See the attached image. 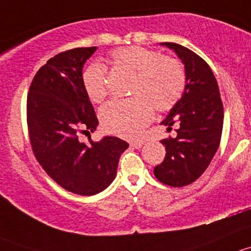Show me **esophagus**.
<instances>
[{
    "mask_svg": "<svg viewBox=\"0 0 251 251\" xmlns=\"http://www.w3.org/2000/svg\"><path fill=\"white\" fill-rule=\"evenodd\" d=\"M143 145H144V140L130 141V146L134 147V149H140V147H143Z\"/></svg>",
    "mask_w": 251,
    "mask_h": 251,
    "instance_id": "34e87169",
    "label": "esophagus"
}]
</instances>
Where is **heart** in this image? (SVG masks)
Wrapping results in <instances>:
<instances>
[{
	"mask_svg": "<svg viewBox=\"0 0 251 251\" xmlns=\"http://www.w3.org/2000/svg\"><path fill=\"white\" fill-rule=\"evenodd\" d=\"M117 65L135 74L130 87L131 98L107 102L99 113L105 131L133 139L149 125L154 110H170L181 99L186 87V72L176 58L140 46H129L112 51ZM82 84L89 99L101 102L107 95L106 69L90 64L82 74Z\"/></svg>",
	"mask_w": 251,
	"mask_h": 251,
	"instance_id": "1",
	"label": "heart"
}]
</instances>
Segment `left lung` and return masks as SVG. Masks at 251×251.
Returning a JSON list of instances; mask_svg holds the SVG:
<instances>
[{"instance_id":"left-lung-1","label":"left lung","mask_w":251,"mask_h":251,"mask_svg":"<svg viewBox=\"0 0 251 251\" xmlns=\"http://www.w3.org/2000/svg\"><path fill=\"white\" fill-rule=\"evenodd\" d=\"M185 65L186 87L181 99L162 122L168 131L177 125L176 136L163 139L164 161L153 174L164 185L182 187L205 172L220 146L224 106L218 82L210 66L195 51L177 43L165 42Z\"/></svg>"}]
</instances>
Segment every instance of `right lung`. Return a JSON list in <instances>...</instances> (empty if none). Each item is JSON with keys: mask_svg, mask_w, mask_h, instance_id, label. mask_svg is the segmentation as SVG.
<instances>
[{"mask_svg": "<svg viewBox=\"0 0 251 251\" xmlns=\"http://www.w3.org/2000/svg\"><path fill=\"white\" fill-rule=\"evenodd\" d=\"M95 50L74 48L49 59L33 77L26 102L36 159L58 185L81 196L97 195L113 181L129 146L116 136L79 141V134L93 133L99 125L82 84L83 65Z\"/></svg>", "mask_w": 251, "mask_h": 251, "instance_id": "add662e5", "label": "right lung"}]
</instances>
